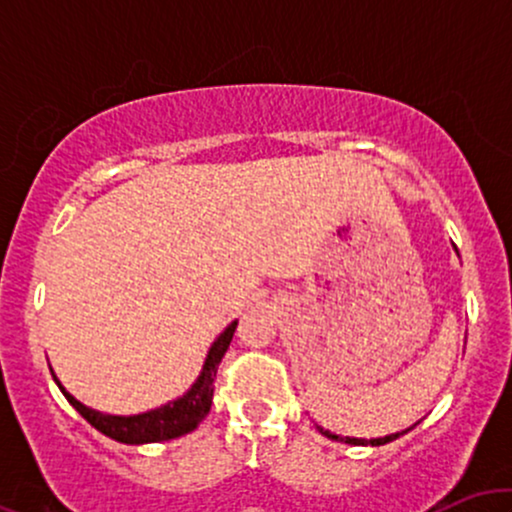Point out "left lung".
<instances>
[{
  "mask_svg": "<svg viewBox=\"0 0 512 512\" xmlns=\"http://www.w3.org/2000/svg\"><path fill=\"white\" fill-rule=\"evenodd\" d=\"M414 426H411V428H414ZM411 428H407V431H411ZM317 431H320L322 436H327V438H332V440H339V443H349V445H385V443H390V440H397L399 436H402V433H407V431H402V433H392V436H385V438H370V440H366V438H349V436L344 438V436H337V433L325 431V428H320V426H317Z\"/></svg>",
  "mask_w": 512,
  "mask_h": 512,
  "instance_id": "1",
  "label": "left lung"
}]
</instances>
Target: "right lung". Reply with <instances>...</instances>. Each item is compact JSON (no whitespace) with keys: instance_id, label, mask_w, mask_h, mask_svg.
I'll list each match as a JSON object with an SVG mask.
<instances>
[{"instance_id":"1","label":"right lung","mask_w":512,"mask_h":512,"mask_svg":"<svg viewBox=\"0 0 512 512\" xmlns=\"http://www.w3.org/2000/svg\"><path fill=\"white\" fill-rule=\"evenodd\" d=\"M238 322H231L219 334L214 344H211L207 361H204L202 373L195 380V385L185 392V395L173 399V402L163 404V407L146 411V414H134V416H113V414H101L96 409H88L86 404H81L79 399H74L64 390L60 380L55 378L57 387L62 390V395L67 397V402L79 411L81 416L91 424L96 431H101L103 436L117 440V443L127 445H142V443H161V440H173L185 436V433L195 431L199 421L209 414L211 409V397H214V380H216V368H219L223 354H226L228 344H231L233 332H236Z\"/></svg>"}]
</instances>
